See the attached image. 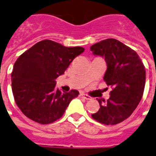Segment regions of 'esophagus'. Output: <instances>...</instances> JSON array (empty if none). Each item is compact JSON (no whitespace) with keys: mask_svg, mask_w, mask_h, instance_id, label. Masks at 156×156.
Returning <instances> with one entry per match:
<instances>
[{"mask_svg":"<svg viewBox=\"0 0 156 156\" xmlns=\"http://www.w3.org/2000/svg\"><path fill=\"white\" fill-rule=\"evenodd\" d=\"M80 98H84V99H86V100H90V97H89L88 95H87V94L84 93V92H80Z\"/></svg>","mask_w":156,"mask_h":156,"instance_id":"1","label":"esophagus"}]
</instances>
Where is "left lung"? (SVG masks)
I'll list each match as a JSON object with an SVG mask.
<instances>
[{
	"mask_svg": "<svg viewBox=\"0 0 156 156\" xmlns=\"http://www.w3.org/2000/svg\"><path fill=\"white\" fill-rule=\"evenodd\" d=\"M94 55L107 63L104 80L112 87L108 101L98 99L100 108L91 117L106 125L124 121L133 113L143 97L145 69L140 56L120 41L108 38L90 47Z\"/></svg>",
	"mask_w": 156,
	"mask_h": 156,
	"instance_id": "left-lung-1",
	"label": "left lung"
}]
</instances>
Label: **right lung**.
<instances>
[{
    "mask_svg": "<svg viewBox=\"0 0 156 156\" xmlns=\"http://www.w3.org/2000/svg\"><path fill=\"white\" fill-rule=\"evenodd\" d=\"M84 50L82 47H66L46 39L20 55L13 66L12 88L24 115L41 124L51 123L64 115L79 91H61L55 87V80Z\"/></svg>",
    "mask_w": 156,
    "mask_h": 156,
    "instance_id": "right-lung-1",
    "label": "right lung"
}]
</instances>
